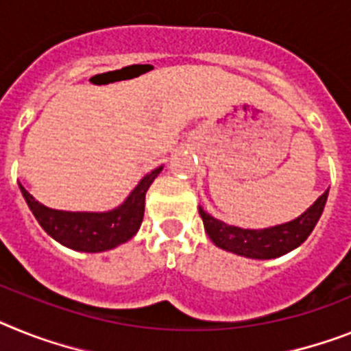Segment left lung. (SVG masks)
<instances>
[{
    "label": "left lung",
    "mask_w": 351,
    "mask_h": 351,
    "mask_svg": "<svg viewBox=\"0 0 351 351\" xmlns=\"http://www.w3.org/2000/svg\"><path fill=\"white\" fill-rule=\"evenodd\" d=\"M326 198H328V191L321 194L296 219L267 228H241V226L226 225L225 221L216 219L202 207H199V216L203 219L205 232L217 248L246 258L269 261V258L282 257L305 243L323 214Z\"/></svg>",
    "instance_id": "8db88e82"
}]
</instances>
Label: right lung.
I'll list each match as a JSON object with an SVG mask.
<instances>
[{"label": "right lung", "mask_w": 351, "mask_h": 351, "mask_svg": "<svg viewBox=\"0 0 351 351\" xmlns=\"http://www.w3.org/2000/svg\"><path fill=\"white\" fill-rule=\"evenodd\" d=\"M162 167L149 171L116 208L105 212H71L49 208L32 196L19 184L23 198L44 232L66 248L75 252L99 253L117 248L130 241L141 228L144 217V199L149 185L160 175Z\"/></svg>", "instance_id": "1"}]
</instances>
